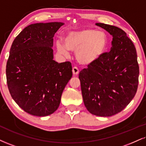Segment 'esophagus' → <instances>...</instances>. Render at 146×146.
<instances>
[{"mask_svg": "<svg viewBox=\"0 0 146 146\" xmlns=\"http://www.w3.org/2000/svg\"><path fill=\"white\" fill-rule=\"evenodd\" d=\"M72 71H73V73L74 75H77L79 74V69L77 67H75V66H74V67L73 68Z\"/></svg>", "mask_w": 146, "mask_h": 146, "instance_id": "34e87169", "label": "esophagus"}]
</instances>
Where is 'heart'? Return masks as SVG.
I'll return each instance as SVG.
<instances>
[{
	"label": "heart",
	"mask_w": 146,
	"mask_h": 146,
	"mask_svg": "<svg viewBox=\"0 0 146 146\" xmlns=\"http://www.w3.org/2000/svg\"><path fill=\"white\" fill-rule=\"evenodd\" d=\"M64 43L58 41L56 48L60 54L69 56V50L76 52V59L83 65L97 62L106 52L109 40L107 35L95 29H86L68 33Z\"/></svg>",
	"instance_id": "1"
}]
</instances>
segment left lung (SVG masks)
<instances>
[{"label": "left lung", "instance_id": "1", "mask_svg": "<svg viewBox=\"0 0 146 146\" xmlns=\"http://www.w3.org/2000/svg\"><path fill=\"white\" fill-rule=\"evenodd\" d=\"M113 37L110 52L79 74L84 103L93 115L108 117L124 110L138 86L136 49L126 33L116 26L96 23Z\"/></svg>", "mask_w": 146, "mask_h": 146}]
</instances>
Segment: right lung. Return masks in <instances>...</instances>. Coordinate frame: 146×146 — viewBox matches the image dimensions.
Segmentation results:
<instances>
[{
  "label": "right lung",
  "mask_w": 146,
  "mask_h": 146,
  "mask_svg": "<svg viewBox=\"0 0 146 146\" xmlns=\"http://www.w3.org/2000/svg\"><path fill=\"white\" fill-rule=\"evenodd\" d=\"M62 22L36 23L16 36L7 62V82L11 97L29 114L46 116L58 108L72 78L70 62L54 60V34Z\"/></svg>",
  "instance_id": "right-lung-1"
}]
</instances>
